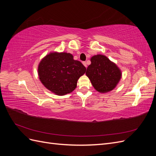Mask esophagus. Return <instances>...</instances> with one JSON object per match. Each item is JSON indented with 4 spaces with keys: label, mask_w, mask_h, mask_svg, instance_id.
<instances>
[{
    "label": "esophagus",
    "mask_w": 156,
    "mask_h": 156,
    "mask_svg": "<svg viewBox=\"0 0 156 156\" xmlns=\"http://www.w3.org/2000/svg\"><path fill=\"white\" fill-rule=\"evenodd\" d=\"M83 64L84 66H85L86 68L87 67V63H86V62H83Z\"/></svg>",
    "instance_id": "1"
}]
</instances>
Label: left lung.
I'll use <instances>...</instances> for the list:
<instances>
[{
	"label": "left lung",
	"instance_id": "left-lung-1",
	"mask_svg": "<svg viewBox=\"0 0 156 156\" xmlns=\"http://www.w3.org/2000/svg\"><path fill=\"white\" fill-rule=\"evenodd\" d=\"M86 75L92 86L100 93H107L114 89L122 77V72L117 65L106 56H92Z\"/></svg>",
	"mask_w": 156,
	"mask_h": 156
}]
</instances>
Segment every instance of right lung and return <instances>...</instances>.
I'll return each instance as SVG.
<instances>
[{"label": "right lung", "mask_w": 156, "mask_h": 156, "mask_svg": "<svg viewBox=\"0 0 156 156\" xmlns=\"http://www.w3.org/2000/svg\"><path fill=\"white\" fill-rule=\"evenodd\" d=\"M86 68L68 53L51 52L42 58L37 67L39 79L43 85L56 95L64 96L77 87L79 77Z\"/></svg>", "instance_id": "add662e5"}]
</instances>
